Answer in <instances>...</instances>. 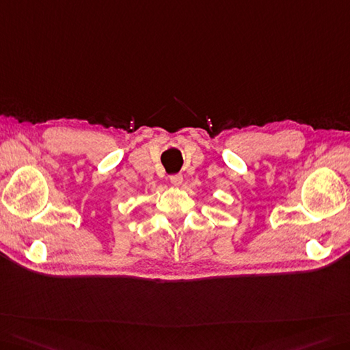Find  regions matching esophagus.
I'll return each instance as SVG.
<instances>
[{
	"instance_id": "obj_1",
	"label": "esophagus",
	"mask_w": 350,
	"mask_h": 350,
	"mask_svg": "<svg viewBox=\"0 0 350 350\" xmlns=\"http://www.w3.org/2000/svg\"><path fill=\"white\" fill-rule=\"evenodd\" d=\"M170 182H172L173 186H180L183 183V176L182 174H174L170 177Z\"/></svg>"
}]
</instances>
